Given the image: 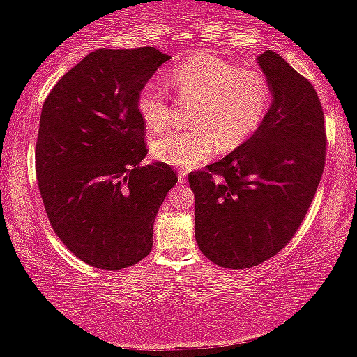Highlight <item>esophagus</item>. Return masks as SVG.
I'll return each instance as SVG.
<instances>
[{
    "instance_id": "obj_1",
    "label": "esophagus",
    "mask_w": 357,
    "mask_h": 357,
    "mask_svg": "<svg viewBox=\"0 0 357 357\" xmlns=\"http://www.w3.org/2000/svg\"><path fill=\"white\" fill-rule=\"evenodd\" d=\"M184 181H186V173L181 171V173H179V183H184Z\"/></svg>"
}]
</instances>
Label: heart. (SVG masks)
Wrapping results in <instances>:
<instances>
[{"instance_id":"obj_1","label":"heart","mask_w":357,"mask_h":357,"mask_svg":"<svg viewBox=\"0 0 357 357\" xmlns=\"http://www.w3.org/2000/svg\"><path fill=\"white\" fill-rule=\"evenodd\" d=\"M167 82L183 104H192L190 122L195 127L158 136L151 151L159 162L184 171L206 161L218 146L233 151L248 142L264 126L272 105V85L264 73L243 70L215 55L184 60ZM136 109L153 130L173 122V102L155 80L139 89Z\"/></svg>"}]
</instances>
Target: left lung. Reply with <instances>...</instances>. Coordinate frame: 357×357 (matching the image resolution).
I'll use <instances>...</instances> for the list:
<instances>
[{"instance_id":"obj_1","label":"left lung","mask_w":357,"mask_h":357,"mask_svg":"<svg viewBox=\"0 0 357 357\" xmlns=\"http://www.w3.org/2000/svg\"><path fill=\"white\" fill-rule=\"evenodd\" d=\"M273 102L258 132L206 169L192 171L195 236L225 268L264 264L294 238L326 165V124L317 92L275 52L258 56Z\"/></svg>"}]
</instances>
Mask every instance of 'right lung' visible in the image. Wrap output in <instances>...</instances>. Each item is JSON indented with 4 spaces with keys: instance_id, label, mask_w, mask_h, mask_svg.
<instances>
[{
    "instance_id": "add662e5",
    "label": "right lung",
    "mask_w": 357,
    "mask_h": 357,
    "mask_svg": "<svg viewBox=\"0 0 357 357\" xmlns=\"http://www.w3.org/2000/svg\"><path fill=\"white\" fill-rule=\"evenodd\" d=\"M169 60L153 47L99 48L70 68L43 102L35 167L53 231L102 270L136 265L153 250L155 215L178 176L142 166L146 124L139 89Z\"/></svg>"
}]
</instances>
